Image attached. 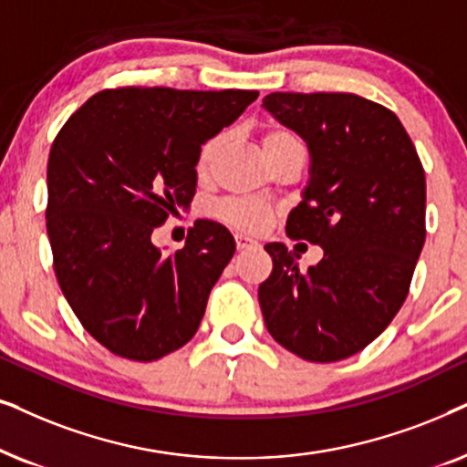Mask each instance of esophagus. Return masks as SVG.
<instances>
[{
  "label": "esophagus",
  "instance_id": "obj_1",
  "mask_svg": "<svg viewBox=\"0 0 467 467\" xmlns=\"http://www.w3.org/2000/svg\"><path fill=\"white\" fill-rule=\"evenodd\" d=\"M237 247L239 250H256V247H260V244L256 239H252V237H245V234H237Z\"/></svg>",
  "mask_w": 467,
  "mask_h": 467
}]
</instances>
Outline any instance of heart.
Masks as SVG:
<instances>
[{"mask_svg": "<svg viewBox=\"0 0 467 467\" xmlns=\"http://www.w3.org/2000/svg\"><path fill=\"white\" fill-rule=\"evenodd\" d=\"M222 145H223V136H215V139L204 142L201 153H198V164H196V169L201 175H204V172L211 169V164H213L217 153H220ZM260 145H263L266 160H271L273 155L284 151V149L301 145V140H298L290 130L271 128L263 134ZM217 213H220L222 220H226L228 223H233V226H237L241 230H260L263 226H266V222H269L271 217V211L266 209L263 202H256V201L223 202L222 207L217 209Z\"/></svg>", "mask_w": 467, "mask_h": 467, "instance_id": "b5f03b06", "label": "heart"}]
</instances>
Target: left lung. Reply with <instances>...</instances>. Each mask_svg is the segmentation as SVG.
<instances>
[{"instance_id":"left-lung-1","label":"left lung","mask_w":467,"mask_h":467,"mask_svg":"<svg viewBox=\"0 0 467 467\" xmlns=\"http://www.w3.org/2000/svg\"><path fill=\"white\" fill-rule=\"evenodd\" d=\"M263 109L306 140L309 179L285 233L322 247L307 271L284 244H266L260 284L277 344L333 363L371 344L408 296L425 244V171L401 121L354 93H269Z\"/></svg>"}]
</instances>
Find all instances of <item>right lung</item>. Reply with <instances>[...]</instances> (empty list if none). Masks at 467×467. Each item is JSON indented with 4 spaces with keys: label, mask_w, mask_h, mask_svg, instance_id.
<instances>
[{
    "label": "right lung",
    "mask_w": 467,
    "mask_h": 467,
    "mask_svg": "<svg viewBox=\"0 0 467 467\" xmlns=\"http://www.w3.org/2000/svg\"><path fill=\"white\" fill-rule=\"evenodd\" d=\"M256 98L247 89H107L55 139L47 169L55 275L80 325L117 357L158 360L198 331L237 247L233 234L198 220L171 254L151 234L190 207L201 147Z\"/></svg>",
    "instance_id": "right-lung-1"
}]
</instances>
